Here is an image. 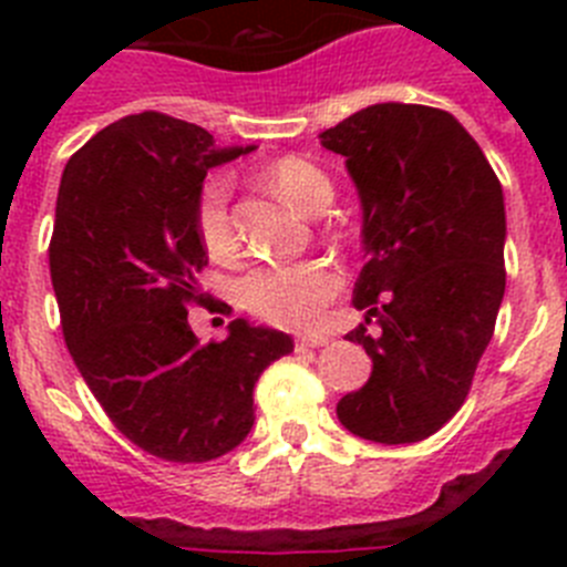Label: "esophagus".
Instances as JSON below:
<instances>
[{
    "label": "esophagus",
    "mask_w": 567,
    "mask_h": 567,
    "mask_svg": "<svg viewBox=\"0 0 567 567\" xmlns=\"http://www.w3.org/2000/svg\"><path fill=\"white\" fill-rule=\"evenodd\" d=\"M327 343H329L327 334H300V338L295 340L298 349H320V346H327Z\"/></svg>",
    "instance_id": "1"
}]
</instances>
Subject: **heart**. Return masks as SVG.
Listing matches in <instances>:
<instances>
[{"instance_id": "b5f03b06", "label": "heart", "mask_w": 567, "mask_h": 567, "mask_svg": "<svg viewBox=\"0 0 567 567\" xmlns=\"http://www.w3.org/2000/svg\"><path fill=\"white\" fill-rule=\"evenodd\" d=\"M267 182L300 213H318L332 198L327 173L300 155H284L267 167ZM195 233L213 258L227 260L238 249L229 221V182L215 173L195 198ZM343 275L332 260L309 258L295 264H260L238 284V300L258 318L289 329L315 327L338 298Z\"/></svg>"}]
</instances>
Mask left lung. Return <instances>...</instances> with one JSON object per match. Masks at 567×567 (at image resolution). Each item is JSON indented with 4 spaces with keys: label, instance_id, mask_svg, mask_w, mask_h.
I'll return each mask as SVG.
<instances>
[{
    "label": "left lung",
    "instance_id": "obj_1",
    "mask_svg": "<svg viewBox=\"0 0 567 567\" xmlns=\"http://www.w3.org/2000/svg\"><path fill=\"white\" fill-rule=\"evenodd\" d=\"M320 144L343 155L363 207L369 255L354 284L365 323L346 334L372 378L338 403L352 434L417 443L465 403L505 295V204L480 144L452 113L385 102ZM381 332L369 336L371 318Z\"/></svg>",
    "mask_w": 567,
    "mask_h": 567
}]
</instances>
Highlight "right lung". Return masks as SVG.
Returning <instances> with one entry per match:
<instances>
[{
  "instance_id": "1",
  "label": "right lung",
  "mask_w": 567,
  "mask_h": 567,
  "mask_svg": "<svg viewBox=\"0 0 567 567\" xmlns=\"http://www.w3.org/2000/svg\"><path fill=\"white\" fill-rule=\"evenodd\" d=\"M252 150L215 147L198 124L147 110L93 135L59 184L48 255L70 358L115 429L169 463L233 452L255 423L260 372L295 349L244 318L202 343L187 320L207 303L198 189L209 167Z\"/></svg>"
}]
</instances>
